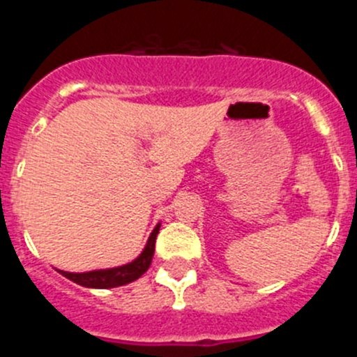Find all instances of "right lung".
Wrapping results in <instances>:
<instances>
[{
  "label": "right lung",
  "mask_w": 357,
  "mask_h": 357,
  "mask_svg": "<svg viewBox=\"0 0 357 357\" xmlns=\"http://www.w3.org/2000/svg\"><path fill=\"white\" fill-rule=\"evenodd\" d=\"M159 225L153 229V232L148 238L146 247L141 252V255L137 259H134L132 263L123 264L118 268H109V270H94V272H85V273H69L62 272L64 277H68L69 280L77 282V284L85 286V288H116V286L128 284L132 280L139 279L151 264V257H153V252H155V239L159 234Z\"/></svg>",
  "instance_id": "right-lung-1"
}]
</instances>
